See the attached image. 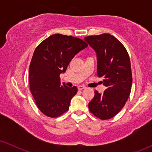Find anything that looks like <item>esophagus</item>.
<instances>
[{"label": "esophagus", "instance_id": "obj_1", "mask_svg": "<svg viewBox=\"0 0 152 152\" xmlns=\"http://www.w3.org/2000/svg\"><path fill=\"white\" fill-rule=\"evenodd\" d=\"M85 88H86V86H78L79 90H83V89H85Z\"/></svg>", "mask_w": 152, "mask_h": 152}]
</instances>
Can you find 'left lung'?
Wrapping results in <instances>:
<instances>
[{
    "mask_svg": "<svg viewBox=\"0 0 152 152\" xmlns=\"http://www.w3.org/2000/svg\"><path fill=\"white\" fill-rule=\"evenodd\" d=\"M84 41L97 54V75L107 87L102 94L95 91L88 109L99 119H111L121 111L132 90L129 56L122 43L110 34L86 37Z\"/></svg>",
    "mask_w": 152,
    "mask_h": 152,
    "instance_id": "8db88e82",
    "label": "left lung"
}]
</instances>
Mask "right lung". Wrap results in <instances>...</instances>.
<instances>
[{"instance_id":"obj_1","label":"right lung","mask_w":152,"mask_h":152,"mask_svg":"<svg viewBox=\"0 0 152 152\" xmlns=\"http://www.w3.org/2000/svg\"><path fill=\"white\" fill-rule=\"evenodd\" d=\"M87 47L82 39L55 34L35 49L29 71L30 88L37 107L48 117H59L69 109L77 88L61 84L59 75L66 72L75 56Z\"/></svg>"}]
</instances>
